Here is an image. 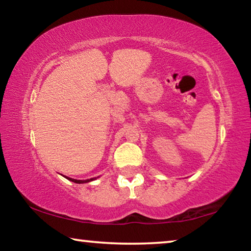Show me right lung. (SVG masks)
I'll use <instances>...</instances> for the list:
<instances>
[{
  "instance_id": "obj_1",
  "label": "right lung",
  "mask_w": 251,
  "mask_h": 251,
  "mask_svg": "<svg viewBox=\"0 0 251 251\" xmlns=\"http://www.w3.org/2000/svg\"><path fill=\"white\" fill-rule=\"evenodd\" d=\"M66 178L69 180H72L73 182H76V184H83V182H88V181H91V180L94 179V178H91V179H86V180H77V179H73V178H70V177H66Z\"/></svg>"
}]
</instances>
